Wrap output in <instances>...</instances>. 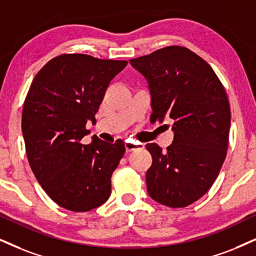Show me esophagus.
Wrapping results in <instances>:
<instances>
[{
	"label": "esophagus",
	"mask_w": 256,
	"mask_h": 256,
	"mask_svg": "<svg viewBox=\"0 0 256 256\" xmlns=\"http://www.w3.org/2000/svg\"><path fill=\"white\" fill-rule=\"evenodd\" d=\"M124 147H126V150H127V152H133V150H142L144 144H140V142H132V141H126Z\"/></svg>",
	"instance_id": "1"
}]
</instances>
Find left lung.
<instances>
[{
	"label": "left lung",
	"instance_id": "obj_1",
	"mask_svg": "<svg viewBox=\"0 0 256 256\" xmlns=\"http://www.w3.org/2000/svg\"><path fill=\"white\" fill-rule=\"evenodd\" d=\"M129 62L148 83L150 121L173 122L174 138L166 150L146 144L153 159L148 194L166 206H188L209 191L224 162L232 116L224 88L186 47L168 46Z\"/></svg>",
	"mask_w": 256,
	"mask_h": 256
}]
</instances>
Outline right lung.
Instances as JSON below:
<instances>
[{"label":"right lung","instance_id":"add662e5","mask_svg":"<svg viewBox=\"0 0 256 256\" xmlns=\"http://www.w3.org/2000/svg\"><path fill=\"white\" fill-rule=\"evenodd\" d=\"M126 60L88 54L56 56L32 82L22 110V134L32 171L59 206L85 212L108 200L112 174L124 144H108L96 135L89 144L86 123L96 122L110 82Z\"/></svg>","mask_w":256,"mask_h":256}]
</instances>
